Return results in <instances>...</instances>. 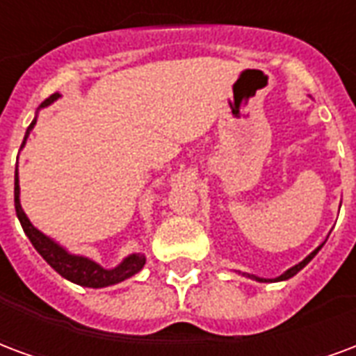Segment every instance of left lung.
Returning <instances> with one entry per match:
<instances>
[{
	"instance_id": "obj_1",
	"label": "left lung",
	"mask_w": 356,
	"mask_h": 356,
	"mask_svg": "<svg viewBox=\"0 0 356 356\" xmlns=\"http://www.w3.org/2000/svg\"><path fill=\"white\" fill-rule=\"evenodd\" d=\"M323 245H325V243H321V245H318L317 249H315V251H313V252H309V254H307V257H305V259L302 260V262H300V264L292 266V268H289V270H286L285 273H281V275H279V277H275V279L257 277V275H249V273H245V275H247V277L254 279V281H260V283H275V281H286V279L294 277V275H296V273H298L300 270H302V268H304V266L309 264V262H312L313 257H315V254H317V252L321 251V247H323Z\"/></svg>"
}]
</instances>
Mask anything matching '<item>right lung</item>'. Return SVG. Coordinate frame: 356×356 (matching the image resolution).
Segmentation results:
<instances>
[{
	"label": "right lung",
	"instance_id": "obj_1",
	"mask_svg": "<svg viewBox=\"0 0 356 356\" xmlns=\"http://www.w3.org/2000/svg\"><path fill=\"white\" fill-rule=\"evenodd\" d=\"M60 94H52L51 97H47L43 104L39 105V109H43L47 105H51L52 102H56ZM38 122V117L31 120V124L26 130L24 136L22 147L26 145V139L30 136L31 128ZM20 147V149H22ZM15 209H17V217L20 220V225L24 228V234L30 238L31 245L35 247V251L47 260V264L54 268L62 277H65L71 283H77L81 286H90V289H104V286L117 285L120 281L136 275V273L145 266V254L141 252H134L130 257H126L117 268L113 270H105L102 266L94 262V260L86 259V257H79V254H71L62 247L58 245L54 239L49 236H44L43 232H39L35 226L31 225L30 218L26 217L22 205H20V185H18V165L15 170Z\"/></svg>",
	"mask_w": 356,
	"mask_h": 356
}]
</instances>
